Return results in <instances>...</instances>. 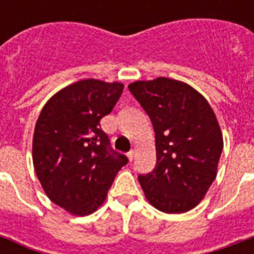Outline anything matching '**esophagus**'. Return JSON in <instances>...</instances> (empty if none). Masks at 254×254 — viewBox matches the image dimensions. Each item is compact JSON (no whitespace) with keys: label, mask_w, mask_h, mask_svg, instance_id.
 I'll use <instances>...</instances> for the list:
<instances>
[{"label":"esophagus","mask_w":254,"mask_h":254,"mask_svg":"<svg viewBox=\"0 0 254 254\" xmlns=\"http://www.w3.org/2000/svg\"><path fill=\"white\" fill-rule=\"evenodd\" d=\"M127 159H129V161H133V157H134V150H130L129 151V153H127Z\"/></svg>","instance_id":"esophagus-1"}]
</instances>
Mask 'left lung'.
<instances>
[{"mask_svg":"<svg viewBox=\"0 0 254 254\" xmlns=\"http://www.w3.org/2000/svg\"><path fill=\"white\" fill-rule=\"evenodd\" d=\"M127 88L155 131L157 163L138 177L147 201L166 213L195 208L216 178L223 150L215 112L195 88L175 79L138 80Z\"/></svg>","mask_w":254,"mask_h":254,"instance_id":"8db88e82","label":"left lung"}]
</instances>
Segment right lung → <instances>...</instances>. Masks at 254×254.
I'll list each match as a JSON object with an SVG mask.
<instances>
[{
  "label": "right lung",
  "instance_id": "1",
  "mask_svg": "<svg viewBox=\"0 0 254 254\" xmlns=\"http://www.w3.org/2000/svg\"><path fill=\"white\" fill-rule=\"evenodd\" d=\"M124 84L83 79L51 96L33 137V163L51 201L75 216L91 215L107 199L127 158L109 147L100 120L109 115Z\"/></svg>",
  "mask_w": 254,
  "mask_h": 254
}]
</instances>
